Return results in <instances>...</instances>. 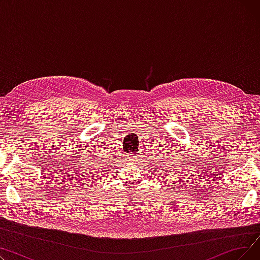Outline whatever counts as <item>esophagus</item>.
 I'll return each mask as SVG.
<instances>
[{"label": "esophagus", "instance_id": "esophagus-1", "mask_svg": "<svg viewBox=\"0 0 260 260\" xmlns=\"http://www.w3.org/2000/svg\"><path fill=\"white\" fill-rule=\"evenodd\" d=\"M129 155V158H133V157H135V156H132V154H128Z\"/></svg>", "mask_w": 260, "mask_h": 260}]
</instances>
